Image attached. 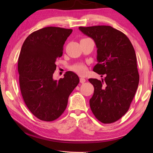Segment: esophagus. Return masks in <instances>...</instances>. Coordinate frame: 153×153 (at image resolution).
Segmentation results:
<instances>
[{"label": "esophagus", "instance_id": "obj_1", "mask_svg": "<svg viewBox=\"0 0 153 153\" xmlns=\"http://www.w3.org/2000/svg\"><path fill=\"white\" fill-rule=\"evenodd\" d=\"M85 78H80V83H82V84H84V82H85Z\"/></svg>", "mask_w": 153, "mask_h": 153}]
</instances>
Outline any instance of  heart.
Here are the masks:
<instances>
[{"label":"heart","mask_w":153,"mask_h":153,"mask_svg":"<svg viewBox=\"0 0 153 153\" xmlns=\"http://www.w3.org/2000/svg\"><path fill=\"white\" fill-rule=\"evenodd\" d=\"M71 69L80 75H85L87 73V67L85 64L82 63L76 64L75 65L73 66Z\"/></svg>","instance_id":"1"}]
</instances>
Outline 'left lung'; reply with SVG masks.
<instances>
[{
	"mask_svg": "<svg viewBox=\"0 0 153 153\" xmlns=\"http://www.w3.org/2000/svg\"><path fill=\"white\" fill-rule=\"evenodd\" d=\"M78 29L94 41L98 64L93 71L105 76L89 79L94 87L91 109L100 122L114 123L128 112L139 83L135 50L126 35L111 26Z\"/></svg>",
	"mask_w": 153,
	"mask_h": 153,
	"instance_id": "8db88e82",
	"label": "left lung"
}]
</instances>
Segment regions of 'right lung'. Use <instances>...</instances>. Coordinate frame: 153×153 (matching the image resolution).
Instances as JSON below:
<instances>
[{
	"mask_svg": "<svg viewBox=\"0 0 153 153\" xmlns=\"http://www.w3.org/2000/svg\"><path fill=\"white\" fill-rule=\"evenodd\" d=\"M73 30L47 27L31 33L18 57L21 93L27 108L41 121H52L66 108L69 96L80 82L72 71L55 80V61L62 55L63 46Z\"/></svg>",
	"mask_w": 153,
	"mask_h": 153,
	"instance_id": "add662e5",
	"label": "right lung"
}]
</instances>
